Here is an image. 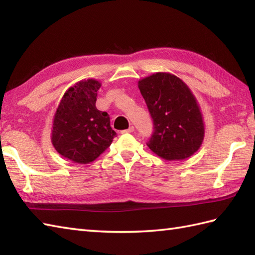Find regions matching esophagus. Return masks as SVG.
I'll return each mask as SVG.
<instances>
[{"label": "esophagus", "instance_id": "obj_1", "mask_svg": "<svg viewBox=\"0 0 255 255\" xmlns=\"http://www.w3.org/2000/svg\"><path fill=\"white\" fill-rule=\"evenodd\" d=\"M133 130H134V128L131 126V127H129L128 129H126V130H123L122 132L123 133H131V132H133Z\"/></svg>", "mask_w": 255, "mask_h": 255}]
</instances>
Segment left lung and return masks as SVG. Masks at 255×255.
Instances as JSON below:
<instances>
[{
	"label": "left lung",
	"mask_w": 255,
	"mask_h": 255,
	"mask_svg": "<svg viewBox=\"0 0 255 255\" xmlns=\"http://www.w3.org/2000/svg\"><path fill=\"white\" fill-rule=\"evenodd\" d=\"M138 88L153 119L150 150L167 161H181L200 148L205 126L200 107L191 89L167 72L139 80Z\"/></svg>",
	"instance_id": "obj_1"
}]
</instances>
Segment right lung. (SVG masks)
Segmentation results:
<instances>
[{
    "label": "right lung",
    "mask_w": 255,
    "mask_h": 255,
    "mask_svg": "<svg viewBox=\"0 0 255 255\" xmlns=\"http://www.w3.org/2000/svg\"><path fill=\"white\" fill-rule=\"evenodd\" d=\"M101 85L94 79L75 83L66 91L53 116L52 145L59 154L74 163L93 162L116 137L108 114L95 106Z\"/></svg>",
    "instance_id": "right-lung-1"
}]
</instances>
